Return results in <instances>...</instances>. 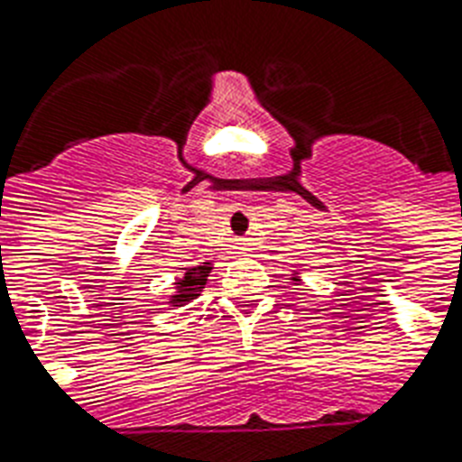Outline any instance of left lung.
Returning <instances> with one entry per match:
<instances>
[{"label": "left lung", "instance_id": "left-lung-1", "mask_svg": "<svg viewBox=\"0 0 462 462\" xmlns=\"http://www.w3.org/2000/svg\"><path fill=\"white\" fill-rule=\"evenodd\" d=\"M301 273H300V270H292V282L294 284H297V282H301Z\"/></svg>", "mask_w": 462, "mask_h": 462}]
</instances>
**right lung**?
I'll return each mask as SVG.
<instances>
[{
	"label": "right lung",
	"instance_id": "add662e5",
	"mask_svg": "<svg viewBox=\"0 0 462 462\" xmlns=\"http://www.w3.org/2000/svg\"><path fill=\"white\" fill-rule=\"evenodd\" d=\"M211 265L214 263H202V265H194V268H187V273L182 277H178L172 282V292H170L168 304L170 307H182V304H189L192 300L199 297V292L204 290L207 284V277L211 273Z\"/></svg>",
	"mask_w": 462,
	"mask_h": 462
}]
</instances>
